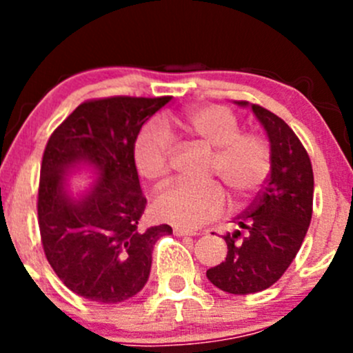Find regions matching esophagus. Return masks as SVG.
I'll return each instance as SVG.
<instances>
[{"mask_svg": "<svg viewBox=\"0 0 353 353\" xmlns=\"http://www.w3.org/2000/svg\"><path fill=\"white\" fill-rule=\"evenodd\" d=\"M174 234H176V236H198L193 230L183 229V227H174Z\"/></svg>", "mask_w": 353, "mask_h": 353, "instance_id": "34e87169", "label": "esophagus"}]
</instances>
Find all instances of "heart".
<instances>
[{"instance_id":"1","label":"heart","mask_w":353,"mask_h":353,"mask_svg":"<svg viewBox=\"0 0 353 353\" xmlns=\"http://www.w3.org/2000/svg\"><path fill=\"white\" fill-rule=\"evenodd\" d=\"M172 126L198 143L213 148L210 174L229 186L236 201H244L261 188L272 169V148L265 137L241 131L232 110L223 105H198L181 116L148 124L134 140L133 159L138 174L150 183H165L170 172ZM227 208V194L219 183L174 184L154 201L157 219L184 229H196L219 219Z\"/></svg>"}]
</instances>
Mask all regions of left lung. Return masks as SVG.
I'll use <instances>...</instances> for the list:
<instances>
[{
  "label": "left lung",
  "instance_id": "1",
  "mask_svg": "<svg viewBox=\"0 0 353 353\" xmlns=\"http://www.w3.org/2000/svg\"><path fill=\"white\" fill-rule=\"evenodd\" d=\"M251 109L270 138L272 170L251 206L234 220L237 230L223 236L225 261L206 272L213 285L236 295L265 290L287 272L311 223L314 194L311 159L297 134L268 109Z\"/></svg>",
  "mask_w": 353,
  "mask_h": 353
}]
</instances>
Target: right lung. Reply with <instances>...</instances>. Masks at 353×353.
I'll use <instances>...</instances> for the list:
<instances>
[{
  "mask_svg": "<svg viewBox=\"0 0 353 353\" xmlns=\"http://www.w3.org/2000/svg\"><path fill=\"white\" fill-rule=\"evenodd\" d=\"M170 97L92 99L78 105L52 131L39 181L37 220L49 265L80 297L117 304L147 283L152 251L167 223L140 229L143 196L133 159L141 126ZM88 161L99 181L85 199L65 194L62 176L74 163Z\"/></svg>",
  "mask_w": 353,
  "mask_h": 353,
  "instance_id": "right-lung-1",
  "label": "right lung"
}]
</instances>
